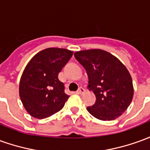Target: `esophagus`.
<instances>
[{
    "label": "esophagus",
    "mask_w": 150,
    "mask_h": 150,
    "mask_svg": "<svg viewBox=\"0 0 150 150\" xmlns=\"http://www.w3.org/2000/svg\"><path fill=\"white\" fill-rule=\"evenodd\" d=\"M84 92H85V89H84L83 88H82V87H80L78 89L79 94H83V93H84Z\"/></svg>",
    "instance_id": "esophagus-1"
}]
</instances>
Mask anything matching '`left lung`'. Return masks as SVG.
Masks as SVG:
<instances>
[{
    "mask_svg": "<svg viewBox=\"0 0 150 150\" xmlns=\"http://www.w3.org/2000/svg\"><path fill=\"white\" fill-rule=\"evenodd\" d=\"M74 55L86 70L89 90L96 96L95 104L87 107L88 111L103 121L119 118L133 97L132 79L126 67L105 50H82Z\"/></svg>",
    "mask_w": 150,
    "mask_h": 150,
    "instance_id": "obj_1",
    "label": "left lung"
}]
</instances>
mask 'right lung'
Returning <instances> with one entry per match:
<instances>
[{
	"label": "right lung",
	"instance_id": "1",
	"mask_svg": "<svg viewBox=\"0 0 150 150\" xmlns=\"http://www.w3.org/2000/svg\"><path fill=\"white\" fill-rule=\"evenodd\" d=\"M73 55L66 49L48 48L36 53L21 76L19 96L29 115L45 119L61 110L69 96L58 74Z\"/></svg>",
	"mask_w": 150,
	"mask_h": 150
}]
</instances>
